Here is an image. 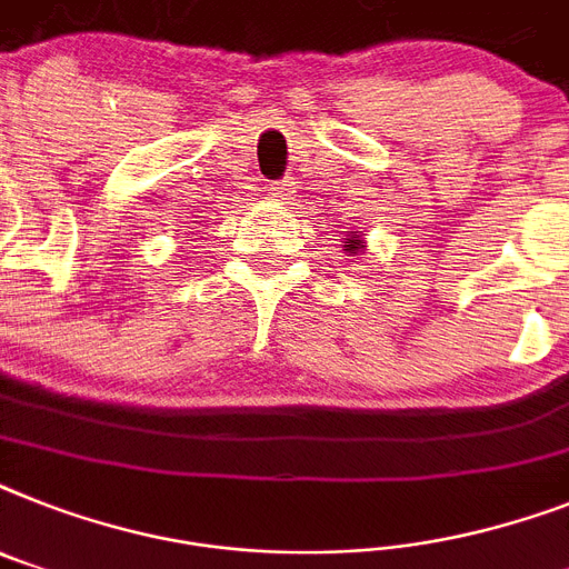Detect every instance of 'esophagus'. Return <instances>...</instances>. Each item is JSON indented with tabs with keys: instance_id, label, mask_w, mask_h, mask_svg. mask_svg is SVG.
<instances>
[{
	"instance_id": "esophagus-1",
	"label": "esophagus",
	"mask_w": 569,
	"mask_h": 569,
	"mask_svg": "<svg viewBox=\"0 0 569 569\" xmlns=\"http://www.w3.org/2000/svg\"><path fill=\"white\" fill-rule=\"evenodd\" d=\"M269 192L274 198H289V183L286 180H274V183H269Z\"/></svg>"
}]
</instances>
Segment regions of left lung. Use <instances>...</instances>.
Segmentation results:
<instances>
[{"label": "left lung", "instance_id": "obj_1", "mask_svg": "<svg viewBox=\"0 0 569 569\" xmlns=\"http://www.w3.org/2000/svg\"><path fill=\"white\" fill-rule=\"evenodd\" d=\"M350 242H353V244H345V251H357L359 239H350Z\"/></svg>", "mask_w": 569, "mask_h": 569}]
</instances>
